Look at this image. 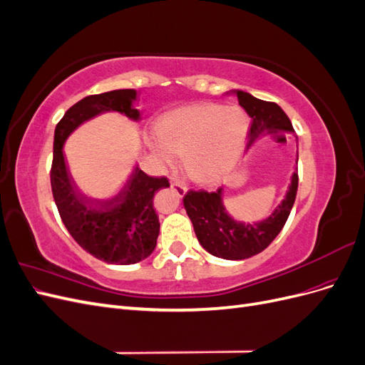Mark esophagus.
<instances>
[{
    "mask_svg": "<svg viewBox=\"0 0 365 365\" xmlns=\"http://www.w3.org/2000/svg\"><path fill=\"white\" fill-rule=\"evenodd\" d=\"M172 189L176 192V195H178V196H184L187 193V187L182 182H178V181L172 182Z\"/></svg>",
    "mask_w": 365,
    "mask_h": 365,
    "instance_id": "esophagus-1",
    "label": "esophagus"
}]
</instances>
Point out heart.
Masks as SVG:
<instances>
[{"mask_svg":"<svg viewBox=\"0 0 365 365\" xmlns=\"http://www.w3.org/2000/svg\"><path fill=\"white\" fill-rule=\"evenodd\" d=\"M248 135V118L236 106L195 103L164 114L150 148L161 163L173 165L184 155V168L202 184L219 181L235 168Z\"/></svg>","mask_w":365,"mask_h":365,"instance_id":"b5f03b06","label":"heart"}]
</instances>
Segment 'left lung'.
I'll return each mask as SVG.
<instances>
[{"label": "left lung", "instance_id": "1", "mask_svg": "<svg viewBox=\"0 0 365 365\" xmlns=\"http://www.w3.org/2000/svg\"><path fill=\"white\" fill-rule=\"evenodd\" d=\"M239 105L251 117L247 149L252 146L264 132L286 130L294 132L289 117L283 109L272 102H264L254 96L236 90ZM298 173L294 172L282 204L259 222H240L231 217L224 207V187L216 192L189 190L184 196V207L189 215L195 233L204 250L216 257L227 260H242L256 256L277 237L288 220L297 196Z\"/></svg>", "mask_w": 365, "mask_h": 365}]
</instances>
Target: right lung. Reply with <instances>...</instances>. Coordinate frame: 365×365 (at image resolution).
I'll use <instances>...</instances> for the list:
<instances>
[{
	"mask_svg": "<svg viewBox=\"0 0 365 365\" xmlns=\"http://www.w3.org/2000/svg\"><path fill=\"white\" fill-rule=\"evenodd\" d=\"M135 90H115L88 96L63 114L54 129L51 192L63 225L86 252L113 264H132L148 259L160 233L153 195L169 187L168 178H155L138 165L114 196L91 197L76 189L63 160V143L85 121L103 113H120L138 121Z\"/></svg>",
	"mask_w": 365,
	"mask_h": 365,
	"instance_id": "add662e5",
	"label": "right lung"
}]
</instances>
